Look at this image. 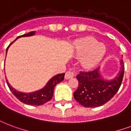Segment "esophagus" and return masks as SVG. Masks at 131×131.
<instances>
[{"label":"esophagus","mask_w":131,"mask_h":131,"mask_svg":"<svg viewBox=\"0 0 131 131\" xmlns=\"http://www.w3.org/2000/svg\"><path fill=\"white\" fill-rule=\"evenodd\" d=\"M73 76H74V73H73V72L72 71H68L66 72L65 79H67V80L70 78H72Z\"/></svg>","instance_id":"34e87169"}]
</instances>
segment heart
I'll return each mask as SVG.
<instances>
[{
	"label": "heart",
	"mask_w": 131,
	"mask_h": 131,
	"mask_svg": "<svg viewBox=\"0 0 131 131\" xmlns=\"http://www.w3.org/2000/svg\"><path fill=\"white\" fill-rule=\"evenodd\" d=\"M76 54L82 56V64L86 68H92L101 61L106 53V47L97 43L93 37H85L76 42Z\"/></svg>",
	"instance_id": "1"
}]
</instances>
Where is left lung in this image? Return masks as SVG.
Listing matches in <instances>:
<instances>
[{
  "label": "left lung",
  "mask_w": 131,
  "mask_h": 131,
  "mask_svg": "<svg viewBox=\"0 0 131 131\" xmlns=\"http://www.w3.org/2000/svg\"><path fill=\"white\" fill-rule=\"evenodd\" d=\"M120 71L115 78L108 80L101 76L99 68L89 71H80L76 76L78 87L73 93L75 100L84 107H97L108 102L116 94L124 73L123 60Z\"/></svg>",
  "instance_id": "obj_1"
}]
</instances>
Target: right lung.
<instances>
[{
	"label": "right lung",
	"instance_id": "obj_1",
	"mask_svg": "<svg viewBox=\"0 0 131 131\" xmlns=\"http://www.w3.org/2000/svg\"><path fill=\"white\" fill-rule=\"evenodd\" d=\"M35 33H36L35 31H30L29 33H28L27 34L20 36L15 40H16L17 39L20 38V37L34 36L35 34ZM14 42H12L8 46V47L7 48V50H6V52H7L8 48L9 47V46ZM64 78V73L56 75L54 77H53L52 78L50 79V80L47 83L45 86L42 88V89L31 93H23L18 91L10 85L7 82V79H6V81H7V84L9 88L10 91L12 92L13 94L16 97V98L18 99L20 101L23 102L24 104H28V105L40 106L51 100L53 95V91H54L55 86H56L57 84L62 81Z\"/></svg>",
	"mask_w": 131,
	"mask_h": 131
}]
</instances>
